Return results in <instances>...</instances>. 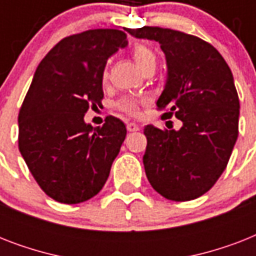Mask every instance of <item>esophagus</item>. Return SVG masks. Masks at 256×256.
<instances>
[{"mask_svg":"<svg viewBox=\"0 0 256 256\" xmlns=\"http://www.w3.org/2000/svg\"><path fill=\"white\" fill-rule=\"evenodd\" d=\"M126 128H128V132H138V130H140V126H138L136 124H134V122H130V124H128V126H126Z\"/></svg>","mask_w":256,"mask_h":256,"instance_id":"obj_1","label":"esophagus"}]
</instances>
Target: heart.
<instances>
[{"label": "heart", "mask_w": 256, "mask_h": 256, "mask_svg": "<svg viewBox=\"0 0 256 256\" xmlns=\"http://www.w3.org/2000/svg\"><path fill=\"white\" fill-rule=\"evenodd\" d=\"M132 58L138 65L140 70L144 69V66L148 65L150 62H156V56L152 50L148 49V46L144 45H136L132 48ZM102 80L106 81L108 80V70H104L102 73ZM148 104L146 98H138L134 96H122L118 102H116V108H120V112H126L128 116H138L140 114V108L144 104Z\"/></svg>", "instance_id": "heart-1"}]
</instances>
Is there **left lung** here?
<instances>
[{
  "instance_id": "left-lung-1",
  "label": "left lung",
  "mask_w": 256,
  "mask_h": 256,
  "mask_svg": "<svg viewBox=\"0 0 256 256\" xmlns=\"http://www.w3.org/2000/svg\"><path fill=\"white\" fill-rule=\"evenodd\" d=\"M126 32L160 42L168 80L156 100L179 130L148 124L144 171L152 188L175 202L199 198L226 168L238 138L239 98L230 68L218 50L178 30L144 26ZM172 128V126H171Z\"/></svg>"
}]
</instances>
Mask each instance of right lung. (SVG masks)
<instances>
[{
    "label": "right lung",
    "mask_w": 256,
    "mask_h": 256,
    "mask_svg": "<svg viewBox=\"0 0 256 256\" xmlns=\"http://www.w3.org/2000/svg\"><path fill=\"white\" fill-rule=\"evenodd\" d=\"M126 33L92 29L64 38L40 62L18 114V148L50 198L85 202L102 190L126 126L106 116L104 126L84 120L104 98L108 57L128 46Z\"/></svg>",
    "instance_id": "add662e5"
}]
</instances>
